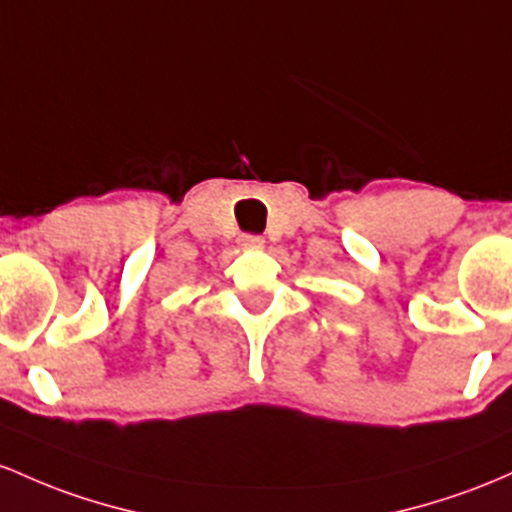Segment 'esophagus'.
<instances>
[{
	"mask_svg": "<svg viewBox=\"0 0 512 512\" xmlns=\"http://www.w3.org/2000/svg\"><path fill=\"white\" fill-rule=\"evenodd\" d=\"M239 244L244 246V249H261L263 237H258V234H241Z\"/></svg>",
	"mask_w": 512,
	"mask_h": 512,
	"instance_id": "1",
	"label": "esophagus"
}]
</instances>
